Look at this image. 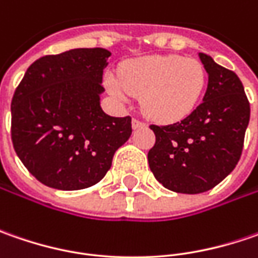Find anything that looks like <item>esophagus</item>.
<instances>
[{"label":"esophagus","instance_id":"1","mask_svg":"<svg viewBox=\"0 0 258 258\" xmlns=\"http://www.w3.org/2000/svg\"><path fill=\"white\" fill-rule=\"evenodd\" d=\"M132 126H134V129H139V127H144L145 122L139 120V119H134L132 120Z\"/></svg>","mask_w":258,"mask_h":258}]
</instances>
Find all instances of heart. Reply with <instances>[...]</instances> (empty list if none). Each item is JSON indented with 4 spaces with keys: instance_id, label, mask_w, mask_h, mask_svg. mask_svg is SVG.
<instances>
[{
    "instance_id": "b5f03b06",
    "label": "heart",
    "mask_w": 258,
    "mask_h": 258,
    "mask_svg": "<svg viewBox=\"0 0 258 258\" xmlns=\"http://www.w3.org/2000/svg\"><path fill=\"white\" fill-rule=\"evenodd\" d=\"M106 86L123 102L142 96L145 114L159 122H173L197 106L205 86V70L194 58L149 55L122 66L119 77L107 76Z\"/></svg>"
}]
</instances>
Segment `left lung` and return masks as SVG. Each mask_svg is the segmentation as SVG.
<instances>
[{"instance_id": "obj_1", "label": "left lung", "mask_w": 258, "mask_h": 258, "mask_svg": "<svg viewBox=\"0 0 258 258\" xmlns=\"http://www.w3.org/2000/svg\"><path fill=\"white\" fill-rule=\"evenodd\" d=\"M208 75L204 100L182 120L151 124L155 145L149 168L165 188L201 194L214 188L238 164L250 120V102L238 76L198 54Z\"/></svg>"}]
</instances>
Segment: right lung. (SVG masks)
Wrapping results in <instances>:
<instances>
[{"label": "right lung", "instance_id": "1", "mask_svg": "<svg viewBox=\"0 0 258 258\" xmlns=\"http://www.w3.org/2000/svg\"><path fill=\"white\" fill-rule=\"evenodd\" d=\"M110 51L75 48L40 57L11 102V139L18 158L41 183L76 191L97 183L116 149L132 134V117L100 107Z\"/></svg>", "mask_w": 258, "mask_h": 258}]
</instances>
